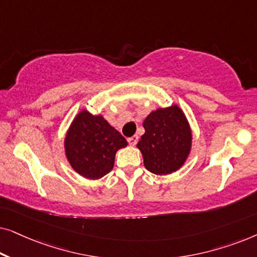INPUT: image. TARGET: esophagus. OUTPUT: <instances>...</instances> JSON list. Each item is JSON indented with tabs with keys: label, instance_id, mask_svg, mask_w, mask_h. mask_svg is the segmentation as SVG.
<instances>
[{
	"label": "esophagus",
	"instance_id": "esophagus-1",
	"mask_svg": "<svg viewBox=\"0 0 257 257\" xmlns=\"http://www.w3.org/2000/svg\"><path fill=\"white\" fill-rule=\"evenodd\" d=\"M127 142H128V144L131 146H135L136 144H137V142H138V136H133V137H131V138H128L127 139Z\"/></svg>",
	"mask_w": 257,
	"mask_h": 257
}]
</instances>
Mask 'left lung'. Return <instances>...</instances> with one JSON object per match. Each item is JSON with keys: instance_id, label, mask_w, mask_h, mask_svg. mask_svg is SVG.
<instances>
[{"instance_id": "8db88e82", "label": "left lung", "mask_w": 257, "mask_h": 257, "mask_svg": "<svg viewBox=\"0 0 257 257\" xmlns=\"http://www.w3.org/2000/svg\"><path fill=\"white\" fill-rule=\"evenodd\" d=\"M145 133L137 147L146 170L167 175L184 166L191 153L193 135L188 119L179 105L158 107L143 122Z\"/></svg>"}]
</instances>
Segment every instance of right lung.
<instances>
[{
  "instance_id": "add662e5",
  "label": "right lung",
  "mask_w": 257,
  "mask_h": 257,
  "mask_svg": "<svg viewBox=\"0 0 257 257\" xmlns=\"http://www.w3.org/2000/svg\"><path fill=\"white\" fill-rule=\"evenodd\" d=\"M127 142L101 114H76L64 138L65 157L72 170L89 180L103 178L114 166L115 153Z\"/></svg>"
}]
</instances>
